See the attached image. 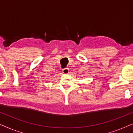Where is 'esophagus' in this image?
<instances>
[{
	"instance_id": "1",
	"label": "esophagus",
	"mask_w": 133,
	"mask_h": 133,
	"mask_svg": "<svg viewBox=\"0 0 133 133\" xmlns=\"http://www.w3.org/2000/svg\"><path fill=\"white\" fill-rule=\"evenodd\" d=\"M62 72H63V73H64V74H68L69 72V68H65L62 69Z\"/></svg>"
}]
</instances>
